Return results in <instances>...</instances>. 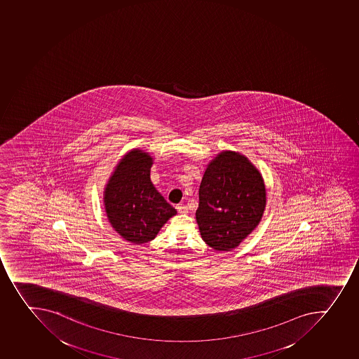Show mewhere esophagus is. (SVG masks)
<instances>
[{"mask_svg": "<svg viewBox=\"0 0 359 359\" xmlns=\"http://www.w3.org/2000/svg\"><path fill=\"white\" fill-rule=\"evenodd\" d=\"M176 208H177L178 213H181V214L189 213V208H188V207L185 206V205H178V206H176Z\"/></svg>", "mask_w": 359, "mask_h": 359, "instance_id": "1", "label": "esophagus"}]
</instances>
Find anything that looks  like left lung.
I'll use <instances>...</instances> for the list:
<instances>
[{
	"mask_svg": "<svg viewBox=\"0 0 359 359\" xmlns=\"http://www.w3.org/2000/svg\"><path fill=\"white\" fill-rule=\"evenodd\" d=\"M265 206L262 176L244 155L224 151L207 165L196 219L212 249L237 248L258 226Z\"/></svg>",
	"mask_w": 359,
	"mask_h": 359,
	"instance_id": "left-lung-1",
	"label": "left lung"
}]
</instances>
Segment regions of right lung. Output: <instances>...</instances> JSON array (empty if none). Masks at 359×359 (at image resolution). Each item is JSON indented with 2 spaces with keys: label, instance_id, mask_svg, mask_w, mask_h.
Returning a JSON list of instances; mask_svg holds the SVG:
<instances>
[{
  "label": "right lung",
  "instance_id": "obj_1",
  "mask_svg": "<svg viewBox=\"0 0 359 359\" xmlns=\"http://www.w3.org/2000/svg\"><path fill=\"white\" fill-rule=\"evenodd\" d=\"M153 158L133 149L118 162L104 190L110 224L123 238L142 244L155 238L162 226L176 214L149 178Z\"/></svg>",
  "mask_w": 359,
  "mask_h": 359
}]
</instances>
